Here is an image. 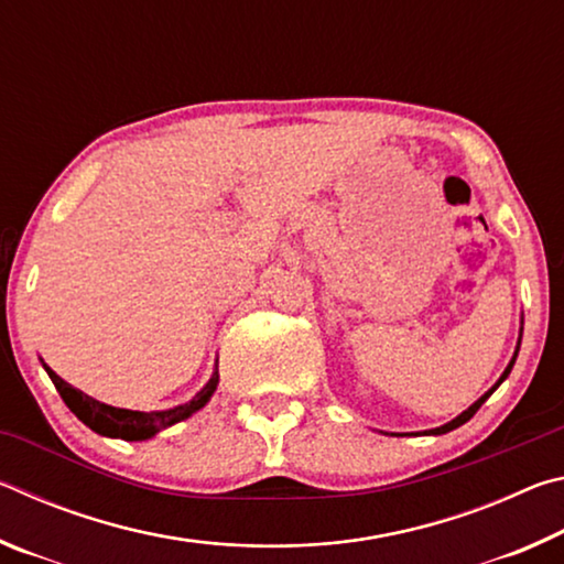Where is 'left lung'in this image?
<instances>
[{
	"label": "left lung",
	"instance_id": "left-lung-1",
	"mask_svg": "<svg viewBox=\"0 0 564 564\" xmlns=\"http://www.w3.org/2000/svg\"><path fill=\"white\" fill-rule=\"evenodd\" d=\"M514 358H518V352H514ZM514 358H512V362H514ZM512 362H510V366L508 368H505V373H502V378L498 380V386L502 383V380L505 378H508L510 376V370H512ZM498 386H495V388H498ZM495 388L492 390H488V393H485L480 400H475V403L470 405V408H467L465 410V413H460V415H457L455 420H451V423H447V425H443V427H435V431H427V435H443V433H451V431H455V427H460V425H465L467 423V420H470L475 413H477V410H480V405L485 403V400H488L492 393H495Z\"/></svg>",
	"mask_w": 564,
	"mask_h": 564
}]
</instances>
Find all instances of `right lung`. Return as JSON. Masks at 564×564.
Returning <instances> with one entry per match:
<instances>
[{
  "mask_svg": "<svg viewBox=\"0 0 564 564\" xmlns=\"http://www.w3.org/2000/svg\"><path fill=\"white\" fill-rule=\"evenodd\" d=\"M44 368L46 373H50L56 390H59L66 408H69L84 425H89L94 433L121 437V441H149L151 435L164 431V427L174 425L188 415H194L196 410H202L208 403V398L214 395V390L218 386V370H216L212 380H208V383L188 400V403L171 410H159V413H141V410H123V408L99 403V400L84 395L82 390L72 388L66 380L56 376L50 366Z\"/></svg>",
  "mask_w": 564,
  "mask_h": 564,
  "instance_id": "obj_1",
  "label": "right lung"
}]
</instances>
